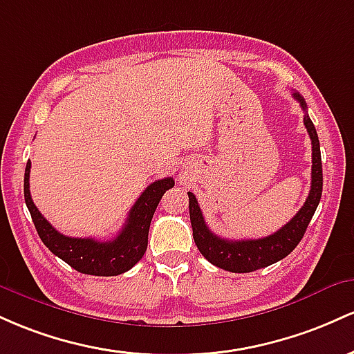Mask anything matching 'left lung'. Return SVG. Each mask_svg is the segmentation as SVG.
Segmentation results:
<instances>
[{
	"label": "left lung",
	"instance_id": "left-lung-1",
	"mask_svg": "<svg viewBox=\"0 0 354 354\" xmlns=\"http://www.w3.org/2000/svg\"><path fill=\"white\" fill-rule=\"evenodd\" d=\"M292 97L299 102L301 109L306 112V102L299 93H292ZM304 125L308 129L309 138L313 145V167H311V190L306 198L304 205L299 212L292 217L284 227L271 236L263 239H242L227 241L216 236L205 224L202 210L192 192H189V214L192 224L194 241L202 256L217 268L230 272H252L256 269L271 266L277 261L284 259L288 254L295 251V248L303 239L309 222L315 216L317 204L323 194V167H321L319 138L313 125L309 115H304Z\"/></svg>",
	"mask_w": 354,
	"mask_h": 354
}]
</instances>
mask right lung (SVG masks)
Instances as JSON below:
<instances>
[{
  "mask_svg": "<svg viewBox=\"0 0 354 354\" xmlns=\"http://www.w3.org/2000/svg\"><path fill=\"white\" fill-rule=\"evenodd\" d=\"M30 169L31 162H28L25 169V202L39 239L55 256L65 261L75 271L90 276H118L132 269L144 257L149 242L150 222L158 202L165 190L174 187L172 177L150 184L130 209L129 217L118 236L112 241L100 242L91 237L82 239V237L63 236L41 216L31 201Z\"/></svg>",
  "mask_w": 354,
  "mask_h": 354,
  "instance_id": "right-lung-1",
  "label": "right lung"
}]
</instances>
